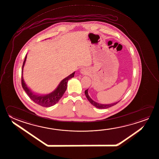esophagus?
Masks as SVG:
<instances>
[{"mask_svg":"<svg viewBox=\"0 0 159 159\" xmlns=\"http://www.w3.org/2000/svg\"><path fill=\"white\" fill-rule=\"evenodd\" d=\"M80 72L82 73V75H87V73L89 72V70L87 68H83L80 70Z\"/></svg>","mask_w":159,"mask_h":159,"instance_id":"1","label":"esophagus"}]
</instances>
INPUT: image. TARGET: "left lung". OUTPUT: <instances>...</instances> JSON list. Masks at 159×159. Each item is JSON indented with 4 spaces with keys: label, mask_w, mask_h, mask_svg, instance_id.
Masks as SVG:
<instances>
[{
    "label": "left lung",
    "mask_w": 159,
    "mask_h": 159,
    "mask_svg": "<svg viewBox=\"0 0 159 159\" xmlns=\"http://www.w3.org/2000/svg\"><path fill=\"white\" fill-rule=\"evenodd\" d=\"M84 93H85V95L86 96L87 98L88 99V100L89 101L90 103L92 104L93 105L94 107H95L97 108L98 109H107V108H109L111 107H113L114 105H115L116 104H118V102H119V101L118 102H116L115 103H113V104H99L97 102H95V101H93L92 98H91L90 97V96L89 95V93H88V89L84 91Z\"/></svg>",
    "instance_id": "obj_1"
}]
</instances>
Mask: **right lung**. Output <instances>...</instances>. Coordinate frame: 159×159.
<instances>
[{
  "instance_id": "add662e5",
  "label": "right lung",
  "mask_w": 159,
  "mask_h": 159,
  "mask_svg": "<svg viewBox=\"0 0 159 159\" xmlns=\"http://www.w3.org/2000/svg\"><path fill=\"white\" fill-rule=\"evenodd\" d=\"M26 58H27V55H26L25 61H23L22 69L21 82H22V86L23 87V90H25L27 95L29 96V98L36 104L40 105V106L43 107H50L54 105L58 102V101H59V100L61 98L64 93L66 92V87H67V83L69 81V80L74 77L75 72L70 74L66 78H64L63 80H61V82L58 84L57 87L52 93L44 95L35 94L34 93H32V91L28 88V87L27 86L23 80V67L26 62Z\"/></svg>"
}]
</instances>
